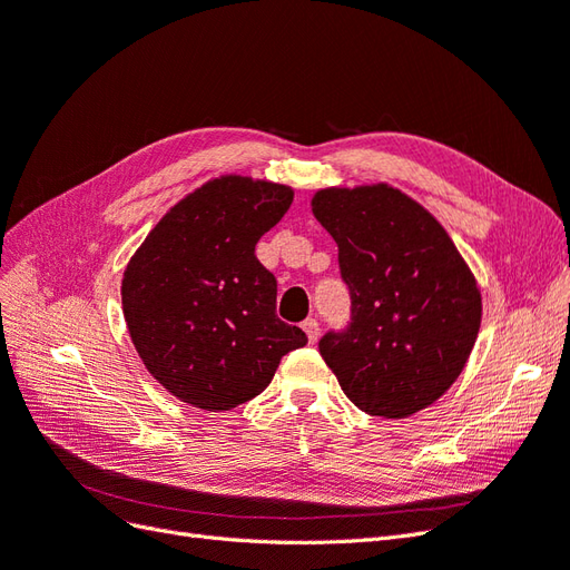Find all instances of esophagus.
Masks as SVG:
<instances>
[{
	"mask_svg": "<svg viewBox=\"0 0 570 570\" xmlns=\"http://www.w3.org/2000/svg\"><path fill=\"white\" fill-rule=\"evenodd\" d=\"M302 327H304V333H306V337H308V342H316L318 340V331H321V327H318V321L316 318H306L304 323H302Z\"/></svg>",
	"mask_w": 570,
	"mask_h": 570,
	"instance_id": "obj_1",
	"label": "esophagus"
}]
</instances>
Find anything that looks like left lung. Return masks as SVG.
Wrapping results in <instances>:
<instances>
[{"mask_svg": "<svg viewBox=\"0 0 570 570\" xmlns=\"http://www.w3.org/2000/svg\"><path fill=\"white\" fill-rule=\"evenodd\" d=\"M314 216L337 243L352 321L325 333L321 356L371 416L406 419L452 387L471 356L482 302L452 237L385 183L327 187Z\"/></svg>", "mask_w": 570, "mask_h": 570, "instance_id": "1", "label": "left lung"}]
</instances>
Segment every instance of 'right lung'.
I'll use <instances>...</instances> for the list:
<instances>
[{
  "mask_svg": "<svg viewBox=\"0 0 570 570\" xmlns=\"http://www.w3.org/2000/svg\"><path fill=\"white\" fill-rule=\"evenodd\" d=\"M292 197V187L266 180H209L130 258L120 299L132 344L180 402L204 411L245 404L306 344L302 327L275 316L278 283L254 254Z\"/></svg>",
  "mask_w": 570,
  "mask_h": 570,
  "instance_id": "add662e5",
  "label": "right lung"
}]
</instances>
